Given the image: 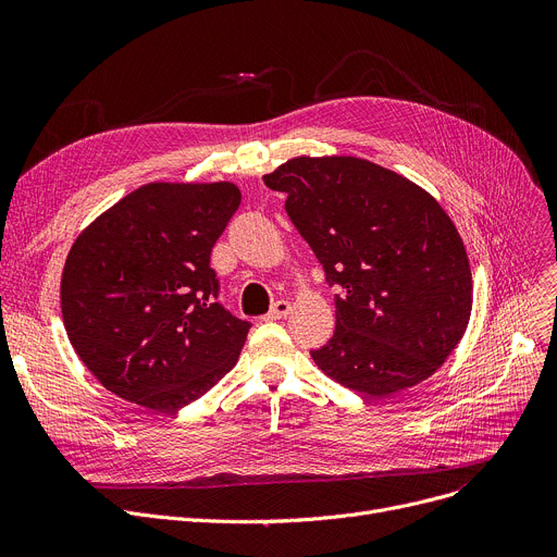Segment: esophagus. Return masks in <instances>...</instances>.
I'll list each match as a JSON object with an SVG mask.
<instances>
[{
    "label": "esophagus",
    "instance_id": "34e87169",
    "mask_svg": "<svg viewBox=\"0 0 557 557\" xmlns=\"http://www.w3.org/2000/svg\"><path fill=\"white\" fill-rule=\"evenodd\" d=\"M288 313H290V302L288 300H277V302L271 305V311L263 315V320H280V318H284Z\"/></svg>",
    "mask_w": 557,
    "mask_h": 557
}]
</instances>
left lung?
<instances>
[{
  "label": "left lung",
  "instance_id": "8db88e82",
  "mask_svg": "<svg viewBox=\"0 0 557 557\" xmlns=\"http://www.w3.org/2000/svg\"><path fill=\"white\" fill-rule=\"evenodd\" d=\"M323 263L336 332L311 357L345 388L391 397L445 363L472 313V271L437 200L374 162L294 158L263 175Z\"/></svg>",
  "mask_w": 557,
  "mask_h": 557
}]
</instances>
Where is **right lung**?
Wrapping results in <instances>:
<instances>
[{"label":"right lung","instance_id":"add662e5","mask_svg":"<svg viewBox=\"0 0 557 557\" xmlns=\"http://www.w3.org/2000/svg\"><path fill=\"white\" fill-rule=\"evenodd\" d=\"M239 205L232 183H149L78 234L63 323L103 388L173 413L237 363L250 323L216 300L210 255Z\"/></svg>","mask_w":557,"mask_h":557}]
</instances>
